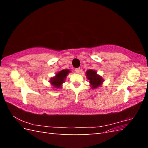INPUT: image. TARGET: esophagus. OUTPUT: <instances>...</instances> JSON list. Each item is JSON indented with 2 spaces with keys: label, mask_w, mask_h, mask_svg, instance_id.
<instances>
[{
  "label": "esophagus",
  "mask_w": 148,
  "mask_h": 148,
  "mask_svg": "<svg viewBox=\"0 0 148 148\" xmlns=\"http://www.w3.org/2000/svg\"><path fill=\"white\" fill-rule=\"evenodd\" d=\"M75 72L77 73H79L80 72V69L79 68H77V69H75Z\"/></svg>",
  "instance_id": "obj_1"
}]
</instances>
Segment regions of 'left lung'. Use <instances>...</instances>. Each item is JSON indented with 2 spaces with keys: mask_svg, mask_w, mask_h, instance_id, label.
Listing matches in <instances>:
<instances>
[{
  "mask_svg": "<svg viewBox=\"0 0 148 148\" xmlns=\"http://www.w3.org/2000/svg\"><path fill=\"white\" fill-rule=\"evenodd\" d=\"M96 71L92 70H89L86 71V76L89 80V83L91 84L92 89L99 87L103 82V79L96 74Z\"/></svg>",
  "mask_w": 148,
  "mask_h": 148,
  "instance_id": "obj_1",
  "label": "left lung"
}]
</instances>
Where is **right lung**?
<instances>
[{"mask_svg":"<svg viewBox=\"0 0 148 148\" xmlns=\"http://www.w3.org/2000/svg\"><path fill=\"white\" fill-rule=\"evenodd\" d=\"M70 71L69 70H63L60 71L56 74L55 77H53L51 79V83L55 88H59L62 84L64 82V80L66 77V75L69 74Z\"/></svg>","mask_w":148,"mask_h":148,"instance_id":"add662e5","label":"right lung"}]
</instances>
